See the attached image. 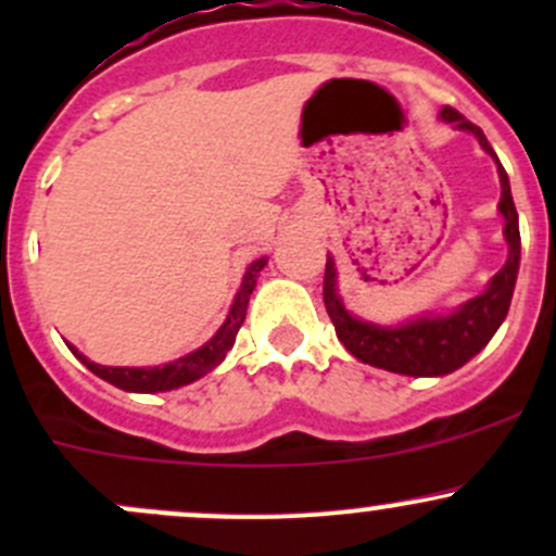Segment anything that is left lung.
<instances>
[{
    "instance_id": "left-lung-1",
    "label": "left lung",
    "mask_w": 556,
    "mask_h": 556,
    "mask_svg": "<svg viewBox=\"0 0 556 556\" xmlns=\"http://www.w3.org/2000/svg\"><path fill=\"white\" fill-rule=\"evenodd\" d=\"M439 117L444 123H452L459 131L473 134L479 139L481 150L490 153L492 161L497 164V177H501V204H497V212L503 215V239L508 244V257L501 271L490 279L484 293L465 301V304H459L450 314H419V317L406 319V323L379 325L355 317V314L346 309L339 295L336 261L328 255V263H325L323 299L341 344L361 363L384 368V371L392 374H403V377H446V374L463 368L470 357L479 355L490 344V339L501 328L503 319H506L519 274V215L517 206H514L506 169L501 166L495 150L486 142L484 131L479 126L465 121L452 106H444Z\"/></svg>"
}]
</instances>
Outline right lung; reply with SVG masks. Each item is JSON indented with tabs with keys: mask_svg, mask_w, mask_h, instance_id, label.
Listing matches in <instances>:
<instances>
[{
	"mask_svg": "<svg viewBox=\"0 0 556 556\" xmlns=\"http://www.w3.org/2000/svg\"><path fill=\"white\" fill-rule=\"evenodd\" d=\"M268 263V257H257L247 266L242 285H239L237 295H233V304L228 309L226 323L217 328V333L212 336L206 344H201L199 350L188 352V355L177 357V361L164 363V366H144V368H121V366H99V363L88 361L77 346H70L72 355L88 368V371L97 374L99 379L104 382L121 387L126 392H166V390H177V387H185L195 379L206 377L212 368L220 366L226 361L228 350L237 341L239 328H242L244 317H247V304H250V295L257 285V274L263 271V266Z\"/></svg>",
	"mask_w": 556,
	"mask_h": 556,
	"instance_id": "1",
	"label": "right lung"
}]
</instances>
